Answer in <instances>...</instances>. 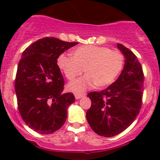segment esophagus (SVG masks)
Segmentation results:
<instances>
[{"label": "esophagus", "mask_w": 160, "mask_h": 160, "mask_svg": "<svg viewBox=\"0 0 160 160\" xmlns=\"http://www.w3.org/2000/svg\"><path fill=\"white\" fill-rule=\"evenodd\" d=\"M74 96H75L76 99H80L82 97H84L85 94H80V93H75L74 94Z\"/></svg>", "instance_id": "esophagus-1"}]
</instances>
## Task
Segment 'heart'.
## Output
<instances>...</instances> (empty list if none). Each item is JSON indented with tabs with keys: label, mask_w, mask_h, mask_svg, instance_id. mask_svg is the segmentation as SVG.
I'll use <instances>...</instances> for the list:
<instances>
[{
	"label": "heart",
	"mask_w": 160,
	"mask_h": 160,
	"mask_svg": "<svg viewBox=\"0 0 160 160\" xmlns=\"http://www.w3.org/2000/svg\"><path fill=\"white\" fill-rule=\"evenodd\" d=\"M58 65L68 80H73L84 70L87 75L68 85L69 90L82 92L88 89L102 88L111 84L123 66V55L118 50L97 46H82L73 49L72 56L62 53Z\"/></svg>",
	"instance_id": "b5f03b06"
}]
</instances>
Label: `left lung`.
<instances>
[{
    "label": "left lung",
    "mask_w": 160,
    "mask_h": 160,
    "mask_svg": "<svg viewBox=\"0 0 160 160\" xmlns=\"http://www.w3.org/2000/svg\"><path fill=\"white\" fill-rule=\"evenodd\" d=\"M117 47L125 57L119 77L105 90L87 94L91 100L87 122L96 134L104 137H113L127 129L142 105L144 76L141 64L129 49L118 43Z\"/></svg>",
    "instance_id": "obj_1"
}]
</instances>
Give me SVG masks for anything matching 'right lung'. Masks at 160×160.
Listing matches in <instances>:
<instances>
[{
  "label": "right lung",
  "mask_w": 160,
  "mask_h": 160,
  "mask_svg": "<svg viewBox=\"0 0 160 160\" xmlns=\"http://www.w3.org/2000/svg\"><path fill=\"white\" fill-rule=\"evenodd\" d=\"M77 44L47 37L31 44L22 53L15 79L18 111L36 132L51 134L66 122L68 107L75 98L72 93H62L64 79L57 60Z\"/></svg>",
  "instance_id": "1"
}]
</instances>
